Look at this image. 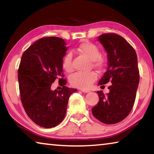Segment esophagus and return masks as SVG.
Returning a JSON list of instances; mask_svg holds the SVG:
<instances>
[{
	"mask_svg": "<svg viewBox=\"0 0 154 154\" xmlns=\"http://www.w3.org/2000/svg\"><path fill=\"white\" fill-rule=\"evenodd\" d=\"M81 91H82V92H85V93L90 92V90H83V89H82V90H81Z\"/></svg>",
	"mask_w": 154,
	"mask_h": 154,
	"instance_id": "esophagus-1",
	"label": "esophagus"
}]
</instances>
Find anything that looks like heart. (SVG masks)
I'll return each mask as SVG.
<instances>
[{
	"label": "heart",
	"mask_w": 154,
	"mask_h": 154,
	"mask_svg": "<svg viewBox=\"0 0 154 154\" xmlns=\"http://www.w3.org/2000/svg\"><path fill=\"white\" fill-rule=\"evenodd\" d=\"M75 50L92 60V66L99 71H103L107 66V58L100 55V48L94 43L88 41H84L77 47ZM62 67L66 72H71L73 71L72 54L71 53H68L64 56L62 61ZM97 79L98 75L94 71L89 72H78L71 77L70 83L73 87L80 89H88Z\"/></svg>",
	"instance_id": "b5f03b06"
}]
</instances>
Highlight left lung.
Here are the masks:
<instances>
[{
  "label": "left lung",
  "instance_id": "8db88e82",
  "mask_svg": "<svg viewBox=\"0 0 154 154\" xmlns=\"http://www.w3.org/2000/svg\"><path fill=\"white\" fill-rule=\"evenodd\" d=\"M99 41L107 52L108 67L98 84L111 83L105 95L98 91L99 101L92 109L93 116L106 124L122 122L133 107L139 83L137 56L132 46L115 33L103 34Z\"/></svg>",
  "mask_w": 154,
  "mask_h": 154
}]
</instances>
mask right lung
Here are the masks:
<instances>
[{
  "label": "right lung",
  "mask_w": 154,
  "mask_h": 154,
  "mask_svg": "<svg viewBox=\"0 0 154 154\" xmlns=\"http://www.w3.org/2000/svg\"><path fill=\"white\" fill-rule=\"evenodd\" d=\"M66 50L62 38L43 37L31 45L21 58L17 71L21 101L28 116L41 127L51 128L63 120L70 96L77 91L66 86L62 72ZM57 79L63 88L52 91L51 84Z\"/></svg>",
  "instance_id": "add662e5"
}]
</instances>
